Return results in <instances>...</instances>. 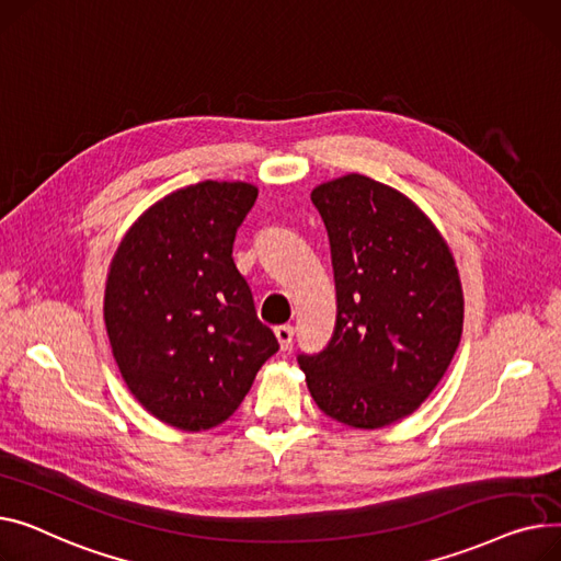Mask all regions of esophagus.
Wrapping results in <instances>:
<instances>
[{"label":"esophagus","instance_id":"obj_1","mask_svg":"<svg viewBox=\"0 0 561 561\" xmlns=\"http://www.w3.org/2000/svg\"><path fill=\"white\" fill-rule=\"evenodd\" d=\"M274 333H276V340H278L280 348L287 351L291 346V340H294V328L291 325H276Z\"/></svg>","mask_w":561,"mask_h":561}]
</instances>
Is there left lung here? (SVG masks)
Masks as SVG:
<instances>
[{"mask_svg":"<svg viewBox=\"0 0 561 561\" xmlns=\"http://www.w3.org/2000/svg\"><path fill=\"white\" fill-rule=\"evenodd\" d=\"M310 199L331 242L337 319L299 365L321 412L374 431L412 414L446 374L462 337V285L439 230L405 194L348 174Z\"/></svg>","mask_w":561,"mask_h":561,"instance_id":"1","label":"left lung"}]
</instances>
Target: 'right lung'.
I'll return each instance as SVG.
<instances>
[{
    "instance_id": "right-lung-1",
    "label": "right lung",
    "mask_w": 561,
    "mask_h": 561,
    "mask_svg": "<svg viewBox=\"0 0 561 561\" xmlns=\"http://www.w3.org/2000/svg\"><path fill=\"white\" fill-rule=\"evenodd\" d=\"M255 196L249 183L176 190L130 226L111 262L104 319L119 374L181 431L226 421L280 348L233 262Z\"/></svg>"
}]
</instances>
